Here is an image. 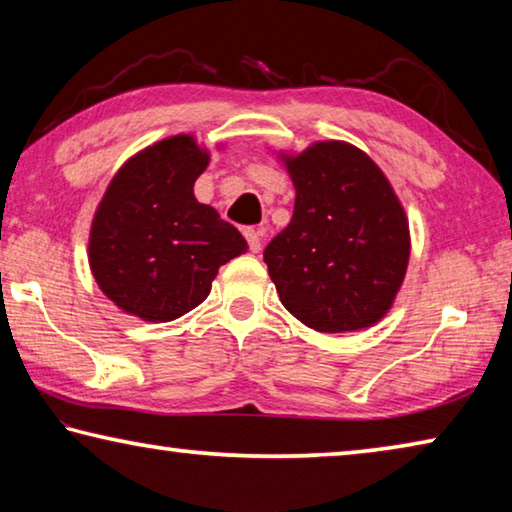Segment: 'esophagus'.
Masks as SVG:
<instances>
[{
    "instance_id": "esophagus-1",
    "label": "esophagus",
    "mask_w": 512,
    "mask_h": 512,
    "mask_svg": "<svg viewBox=\"0 0 512 512\" xmlns=\"http://www.w3.org/2000/svg\"><path fill=\"white\" fill-rule=\"evenodd\" d=\"M262 235H264V232L255 230V228L244 230V237H246L248 246H250V250H253V253H259V250H262Z\"/></svg>"
}]
</instances>
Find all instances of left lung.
<instances>
[{
  "label": "left lung",
  "mask_w": 512,
  "mask_h": 512,
  "mask_svg": "<svg viewBox=\"0 0 512 512\" xmlns=\"http://www.w3.org/2000/svg\"><path fill=\"white\" fill-rule=\"evenodd\" d=\"M280 158L296 205L264 262L282 305L323 334L379 323L411 255L409 219L393 185L368 153L341 140Z\"/></svg>",
  "instance_id": "1"
}]
</instances>
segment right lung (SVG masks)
<instances>
[{"instance_id": "obj_1", "label": "right lung", "mask_w": 512, "mask_h": 512, "mask_svg": "<svg viewBox=\"0 0 512 512\" xmlns=\"http://www.w3.org/2000/svg\"><path fill=\"white\" fill-rule=\"evenodd\" d=\"M210 151L173 135L128 158L112 176L90 228V271L103 296L126 314L167 323L201 305L230 259L246 253L241 232L194 183Z\"/></svg>"}]
</instances>
